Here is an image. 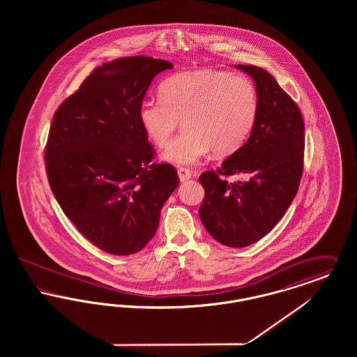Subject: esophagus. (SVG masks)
<instances>
[{"mask_svg": "<svg viewBox=\"0 0 357 357\" xmlns=\"http://www.w3.org/2000/svg\"><path fill=\"white\" fill-rule=\"evenodd\" d=\"M178 176H179L181 182H186L191 178V171L186 167H181V169H178Z\"/></svg>", "mask_w": 357, "mask_h": 357, "instance_id": "esophagus-1", "label": "esophagus"}]
</instances>
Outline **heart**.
<instances>
[{"instance_id": "1", "label": "heart", "mask_w": 357, "mask_h": 357, "mask_svg": "<svg viewBox=\"0 0 357 357\" xmlns=\"http://www.w3.org/2000/svg\"><path fill=\"white\" fill-rule=\"evenodd\" d=\"M258 114L255 83L243 75L201 68L175 73L159 86V100L142 102L139 123L149 140L163 147L182 121L162 159L191 166L210 150L215 155L237 151L250 135Z\"/></svg>"}]
</instances>
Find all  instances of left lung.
Returning <instances> with one entry per match:
<instances>
[{
	"instance_id": "obj_1",
	"label": "left lung",
	"mask_w": 357,
	"mask_h": 357,
	"mask_svg": "<svg viewBox=\"0 0 357 357\" xmlns=\"http://www.w3.org/2000/svg\"><path fill=\"white\" fill-rule=\"evenodd\" d=\"M255 80L258 114L248 142L206 171L199 217L208 234L229 248H245L265 237L294 199L304 166V119L298 105L265 69L237 66ZM241 173L229 184L223 176Z\"/></svg>"
}]
</instances>
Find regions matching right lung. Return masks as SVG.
<instances>
[{
	"mask_svg": "<svg viewBox=\"0 0 357 357\" xmlns=\"http://www.w3.org/2000/svg\"><path fill=\"white\" fill-rule=\"evenodd\" d=\"M170 68L149 56L105 63L53 115L44 153L52 192L77 230L109 255L140 252L179 185L171 165L153 163L137 118L153 77Z\"/></svg>",
	"mask_w": 357,
	"mask_h": 357,
	"instance_id": "add662e5",
	"label": "right lung"
}]
</instances>
